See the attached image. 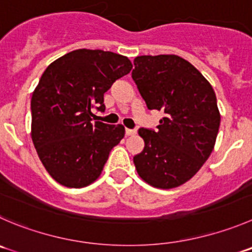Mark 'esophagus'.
Masks as SVG:
<instances>
[{"instance_id":"esophagus-1","label":"esophagus","mask_w":252,"mask_h":252,"mask_svg":"<svg viewBox=\"0 0 252 252\" xmlns=\"http://www.w3.org/2000/svg\"><path fill=\"white\" fill-rule=\"evenodd\" d=\"M136 132H137V131H136V130H131V128H126V130H125V133H126V135H127V136L135 135Z\"/></svg>"}]
</instances>
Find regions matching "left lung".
Returning <instances> with one entry per match:
<instances>
[{
    "instance_id": "8db88e82",
    "label": "left lung",
    "mask_w": 252,
    "mask_h": 252,
    "mask_svg": "<svg viewBox=\"0 0 252 252\" xmlns=\"http://www.w3.org/2000/svg\"><path fill=\"white\" fill-rule=\"evenodd\" d=\"M133 64L132 79L148 110L163 112L157 130H138L145 147L133 163L152 187L176 188L213 152L220 126L217 96L202 73L178 56H141Z\"/></svg>"
}]
</instances>
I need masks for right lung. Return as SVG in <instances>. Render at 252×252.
<instances>
[{"label": "right lung", "mask_w": 252, "mask_h": 252, "mask_svg": "<svg viewBox=\"0 0 252 252\" xmlns=\"http://www.w3.org/2000/svg\"><path fill=\"white\" fill-rule=\"evenodd\" d=\"M130 59L100 49H76L44 70L31 100L32 141L48 173L62 186L83 188L96 181L122 125L92 122L105 110L104 94L130 73Z\"/></svg>", "instance_id": "add662e5"}]
</instances>
